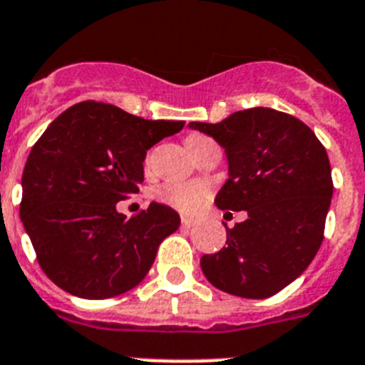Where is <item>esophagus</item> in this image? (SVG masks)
I'll list each match as a JSON object with an SVG mask.
<instances>
[{"label": "esophagus", "mask_w": 365, "mask_h": 365, "mask_svg": "<svg viewBox=\"0 0 365 365\" xmlns=\"http://www.w3.org/2000/svg\"><path fill=\"white\" fill-rule=\"evenodd\" d=\"M192 225H195V220L189 219V217H182V226H183V228H191Z\"/></svg>", "instance_id": "esophagus-1"}]
</instances>
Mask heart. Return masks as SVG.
<instances>
[{
	"label": "heart",
	"instance_id": "b5f03b06",
	"mask_svg": "<svg viewBox=\"0 0 365 365\" xmlns=\"http://www.w3.org/2000/svg\"><path fill=\"white\" fill-rule=\"evenodd\" d=\"M189 139H206V137H189ZM159 202L183 213H195L207 197V187L200 183L189 182H168L155 191Z\"/></svg>",
	"mask_w": 365,
	"mask_h": 365
}]
</instances>
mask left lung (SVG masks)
<instances>
[{"label":"left lung","mask_w":365,"mask_h":365,"mask_svg":"<svg viewBox=\"0 0 365 365\" xmlns=\"http://www.w3.org/2000/svg\"><path fill=\"white\" fill-rule=\"evenodd\" d=\"M225 148L228 180L220 210L247 211L215 254H204V277L220 292L267 299L310 265L323 241L332 200L327 150L299 118L271 107L232 113L219 124L189 122Z\"/></svg>","instance_id":"8db88e82"}]
</instances>
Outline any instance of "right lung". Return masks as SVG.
<instances>
[{"mask_svg":"<svg viewBox=\"0 0 365 365\" xmlns=\"http://www.w3.org/2000/svg\"><path fill=\"white\" fill-rule=\"evenodd\" d=\"M183 124L81 102L48 125L21 174L20 219L55 286L81 299H109L143 282L180 215L150 202L125 219L116 202L145 180L146 150Z\"/></svg>","mask_w":365,"mask_h":365,"instance_id":"obj_1","label":"right lung"}]
</instances>
